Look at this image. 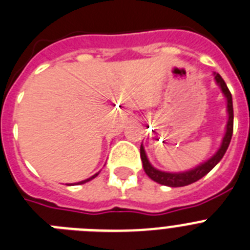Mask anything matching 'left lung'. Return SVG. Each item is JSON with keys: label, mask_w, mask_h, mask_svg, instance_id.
Wrapping results in <instances>:
<instances>
[{"label": "left lung", "mask_w": 250, "mask_h": 250, "mask_svg": "<svg viewBox=\"0 0 250 250\" xmlns=\"http://www.w3.org/2000/svg\"><path fill=\"white\" fill-rule=\"evenodd\" d=\"M215 80L218 83V85L222 87L223 94L225 95L227 101H228V124H227V132H225L224 139H223L222 146L220 149L216 151L215 155L213 158H210L208 161H205L204 164L196 167L195 169L189 170V171H185V173H167V171H160V170L155 169L154 167H151V164L149 163L146 158V154H145L144 147L140 146V158L143 161V167H144L145 173L149 176L150 179H152L154 182L159 183L161 185H167V187H185V185H189L191 183H195L196 180L202 179L203 176L207 175L214 167H215L222 158L224 156L225 151L228 149L229 144H230L231 135H233V124H234V114H233V100H231V94L229 91L228 86L225 83V81L223 80L222 76L219 74H215Z\"/></svg>", "instance_id": "8db88e82"}]
</instances>
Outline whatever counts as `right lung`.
Here are the masks:
<instances>
[{"mask_svg":"<svg viewBox=\"0 0 250 250\" xmlns=\"http://www.w3.org/2000/svg\"><path fill=\"white\" fill-rule=\"evenodd\" d=\"M95 176H98V174H95L94 176H91V178H89V179H86V180H83V182H80V183H77V184H83V183H86V182H90V180H91V179H94ZM72 185V184H71Z\"/></svg>","mask_w":250,"mask_h":250,"instance_id":"obj_1","label":"right lung"}]
</instances>
